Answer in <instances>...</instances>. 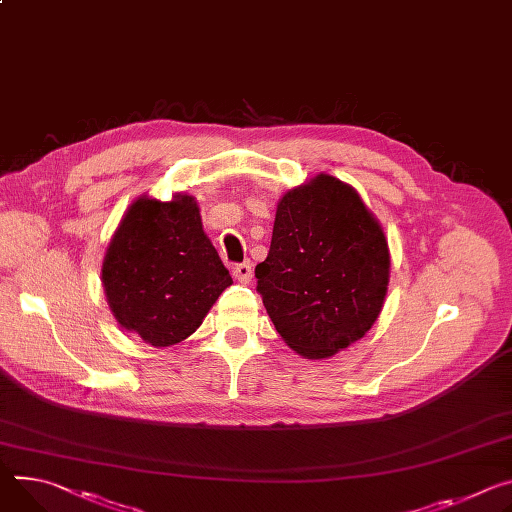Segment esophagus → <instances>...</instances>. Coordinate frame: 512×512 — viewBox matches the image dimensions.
I'll use <instances>...</instances> for the list:
<instances>
[{
	"label": "esophagus",
	"mask_w": 512,
	"mask_h": 512,
	"mask_svg": "<svg viewBox=\"0 0 512 512\" xmlns=\"http://www.w3.org/2000/svg\"><path fill=\"white\" fill-rule=\"evenodd\" d=\"M232 275H235V280L241 284H249L253 280V263L251 261H243L239 265L232 267Z\"/></svg>",
	"instance_id": "esophagus-1"
}]
</instances>
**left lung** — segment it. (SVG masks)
Here are the masks:
<instances>
[{"instance_id": "obj_1", "label": "left lung", "mask_w": 512, "mask_h": 512, "mask_svg": "<svg viewBox=\"0 0 512 512\" xmlns=\"http://www.w3.org/2000/svg\"><path fill=\"white\" fill-rule=\"evenodd\" d=\"M257 292L290 349L327 359L378 320L390 282V249L378 218L349 183L320 173L277 202Z\"/></svg>"}]
</instances>
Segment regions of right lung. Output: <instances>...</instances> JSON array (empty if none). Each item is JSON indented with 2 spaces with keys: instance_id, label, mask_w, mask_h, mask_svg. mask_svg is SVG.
I'll return each mask as SVG.
<instances>
[{
  "instance_id": "right-lung-1",
  "label": "right lung",
  "mask_w": 512,
  "mask_h": 512,
  "mask_svg": "<svg viewBox=\"0 0 512 512\" xmlns=\"http://www.w3.org/2000/svg\"><path fill=\"white\" fill-rule=\"evenodd\" d=\"M232 284L206 237L194 196L136 198L102 263V286L120 327L153 347L188 339Z\"/></svg>"
}]
</instances>
